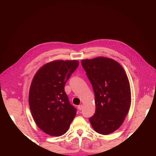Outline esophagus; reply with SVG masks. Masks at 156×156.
Instances as JSON below:
<instances>
[{"instance_id": "obj_1", "label": "esophagus", "mask_w": 156, "mask_h": 156, "mask_svg": "<svg viewBox=\"0 0 156 156\" xmlns=\"http://www.w3.org/2000/svg\"><path fill=\"white\" fill-rule=\"evenodd\" d=\"M83 105H79V106H78V108H79V111H81V110L83 109Z\"/></svg>"}]
</instances>
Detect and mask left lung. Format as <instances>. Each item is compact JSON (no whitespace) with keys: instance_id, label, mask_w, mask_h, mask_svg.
I'll return each mask as SVG.
<instances>
[{"instance_id":"obj_1","label":"left lung","mask_w":156,"mask_h":156,"mask_svg":"<svg viewBox=\"0 0 156 156\" xmlns=\"http://www.w3.org/2000/svg\"><path fill=\"white\" fill-rule=\"evenodd\" d=\"M95 95L96 111L89 121L97 133L108 135L123 123L131 105L128 78L116 61L97 57L81 61Z\"/></svg>"}]
</instances>
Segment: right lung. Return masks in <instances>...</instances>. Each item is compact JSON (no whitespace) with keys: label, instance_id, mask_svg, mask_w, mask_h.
<instances>
[{"label":"right lung","instance_id":"1","mask_svg":"<svg viewBox=\"0 0 156 156\" xmlns=\"http://www.w3.org/2000/svg\"><path fill=\"white\" fill-rule=\"evenodd\" d=\"M78 66L77 60H55L40 68L32 79L30 111L39 128L49 135L64 134L76 115L77 108L70 103L64 86Z\"/></svg>","mask_w":156,"mask_h":156}]
</instances>
